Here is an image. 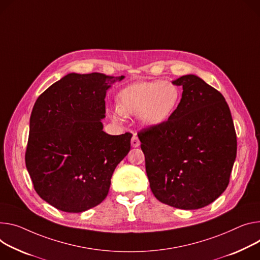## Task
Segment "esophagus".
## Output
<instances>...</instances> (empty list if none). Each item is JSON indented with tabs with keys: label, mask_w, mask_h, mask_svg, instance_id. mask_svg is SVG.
<instances>
[{
	"label": "esophagus",
	"mask_w": 260,
	"mask_h": 260,
	"mask_svg": "<svg viewBox=\"0 0 260 260\" xmlns=\"http://www.w3.org/2000/svg\"><path fill=\"white\" fill-rule=\"evenodd\" d=\"M132 146H133L134 148L140 146V140H139V138H138L136 135L133 136V138H132Z\"/></svg>",
	"instance_id": "1"
}]
</instances>
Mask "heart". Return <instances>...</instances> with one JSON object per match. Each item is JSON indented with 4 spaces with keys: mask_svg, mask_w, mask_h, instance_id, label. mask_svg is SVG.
Listing matches in <instances>:
<instances>
[{
    "mask_svg": "<svg viewBox=\"0 0 260 260\" xmlns=\"http://www.w3.org/2000/svg\"><path fill=\"white\" fill-rule=\"evenodd\" d=\"M178 88L162 81L140 82L125 87L118 94V106L112 111L115 120L139 115L146 126H156L166 121L179 103Z\"/></svg>",
    "mask_w": 260,
    "mask_h": 260,
    "instance_id": "1",
    "label": "heart"
}]
</instances>
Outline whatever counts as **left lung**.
Segmentation results:
<instances>
[{
	"label": "left lung",
	"mask_w": 260,
	"mask_h": 260,
	"mask_svg": "<svg viewBox=\"0 0 260 260\" xmlns=\"http://www.w3.org/2000/svg\"><path fill=\"white\" fill-rule=\"evenodd\" d=\"M182 86L180 103L167 121L138 137L150 188L161 203L198 209L225 190L237 157V134L222 94L195 75Z\"/></svg>",
	"instance_id": "obj_1"
}]
</instances>
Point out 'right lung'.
Masks as SVG:
<instances>
[{"instance_id":"obj_1","label":"right lung","mask_w":260,"mask_h":260,"mask_svg":"<svg viewBox=\"0 0 260 260\" xmlns=\"http://www.w3.org/2000/svg\"><path fill=\"white\" fill-rule=\"evenodd\" d=\"M124 79L68 74L37 99L30 117L26 167L36 193L66 212H82L107 197L132 134L103 131L106 94Z\"/></svg>"}]
</instances>
